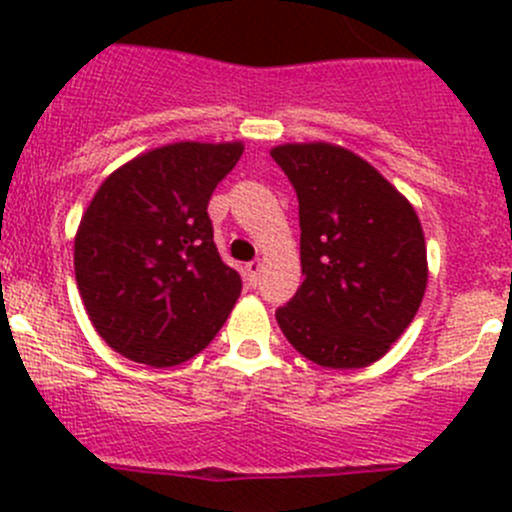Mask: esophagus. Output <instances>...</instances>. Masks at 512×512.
Returning a JSON list of instances; mask_svg holds the SVG:
<instances>
[{"mask_svg": "<svg viewBox=\"0 0 512 512\" xmlns=\"http://www.w3.org/2000/svg\"><path fill=\"white\" fill-rule=\"evenodd\" d=\"M260 272H262L260 262H247V265H245V275H247V280L252 282V285H257V277H260Z\"/></svg>", "mask_w": 512, "mask_h": 512, "instance_id": "34e87169", "label": "esophagus"}]
</instances>
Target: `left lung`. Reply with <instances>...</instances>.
Segmentation results:
<instances>
[{
	"instance_id": "obj_1",
	"label": "left lung",
	"mask_w": 512,
	"mask_h": 512,
	"mask_svg": "<svg viewBox=\"0 0 512 512\" xmlns=\"http://www.w3.org/2000/svg\"><path fill=\"white\" fill-rule=\"evenodd\" d=\"M299 200L304 282L275 312L287 342L329 369L374 364L426 292V242L409 200L347 148H272Z\"/></svg>"
}]
</instances>
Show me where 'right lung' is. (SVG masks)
<instances>
[{"label":"right lung","mask_w":512,"mask_h":512,"mask_svg":"<svg viewBox=\"0 0 512 512\" xmlns=\"http://www.w3.org/2000/svg\"><path fill=\"white\" fill-rule=\"evenodd\" d=\"M242 143H170L108 175L81 218L74 270L91 324L126 359L175 366L203 352L242 292L208 203Z\"/></svg>","instance_id":"add662e5"}]
</instances>
